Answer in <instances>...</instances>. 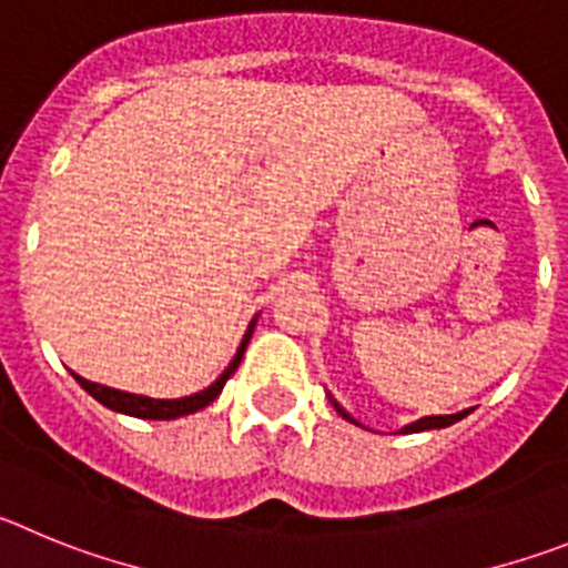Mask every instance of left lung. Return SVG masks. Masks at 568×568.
<instances>
[{
	"instance_id": "left-lung-1",
	"label": "left lung",
	"mask_w": 568,
	"mask_h": 568,
	"mask_svg": "<svg viewBox=\"0 0 568 568\" xmlns=\"http://www.w3.org/2000/svg\"><path fill=\"white\" fill-rule=\"evenodd\" d=\"M331 402H334V398H331ZM334 407H336V413H339L342 418H347V422L359 424V422H356V418L347 416V413L342 410V407L336 405V402H334ZM464 416H467V410L453 413V416H424V418H418V422H413V424H407V427H402V433H422V430H436V427H449V424L462 422Z\"/></svg>"
}]
</instances>
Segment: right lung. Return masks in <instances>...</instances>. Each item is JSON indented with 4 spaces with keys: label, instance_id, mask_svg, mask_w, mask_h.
I'll return each mask as SVG.
<instances>
[{
    "label": "right lung",
    "instance_id": "1",
    "mask_svg": "<svg viewBox=\"0 0 568 568\" xmlns=\"http://www.w3.org/2000/svg\"><path fill=\"white\" fill-rule=\"evenodd\" d=\"M254 325H257V320H252V325H248L246 336H243V342H240L237 354H234V359L229 362L226 371H223L221 376H217V379H214L212 385L206 387V390L192 393V396H183V398H150V396H138V393L115 390V387H106V385H95V382L81 379L79 373H73V376H75V382H79V385L84 387V390L95 398V402H101V405L110 407V410H115V413H126V416H135V418H181V416H189V413L203 410V407L212 405L214 398L221 396L223 385H226L229 376H232V373L237 371L240 359H243V351H246L248 339H252Z\"/></svg>",
    "mask_w": 568,
    "mask_h": 568
}]
</instances>
